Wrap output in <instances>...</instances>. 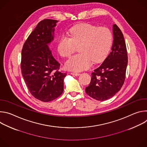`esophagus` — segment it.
<instances>
[{
	"instance_id": "34e87169",
	"label": "esophagus",
	"mask_w": 147,
	"mask_h": 147,
	"mask_svg": "<svg viewBox=\"0 0 147 147\" xmlns=\"http://www.w3.org/2000/svg\"><path fill=\"white\" fill-rule=\"evenodd\" d=\"M71 74H72L73 76H78L80 75V74L78 73H71Z\"/></svg>"
}]
</instances>
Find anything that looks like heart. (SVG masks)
I'll list each match as a JSON object with an SVG mask.
<instances>
[{
    "label": "heart",
    "mask_w": 147,
    "mask_h": 147,
    "mask_svg": "<svg viewBox=\"0 0 147 147\" xmlns=\"http://www.w3.org/2000/svg\"><path fill=\"white\" fill-rule=\"evenodd\" d=\"M113 42L112 31L107 27H98L90 24L77 25L70 30V36L63 35L60 38L57 49L60 55L70 57L80 45V53L71 57L66 62L67 69L81 71L88 69L92 60L98 63L106 57Z\"/></svg>",
    "instance_id": "b5f03b06"
}]
</instances>
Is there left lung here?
<instances>
[{"instance_id":"left-lung-1","label":"left lung","mask_w":147,"mask_h":147,"mask_svg":"<svg viewBox=\"0 0 147 147\" xmlns=\"http://www.w3.org/2000/svg\"><path fill=\"white\" fill-rule=\"evenodd\" d=\"M113 42L112 51L102 65L92 73L86 93L98 100L113 96L122 87L125 77L128 57L122 32L116 24L113 26Z\"/></svg>"}]
</instances>
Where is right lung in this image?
<instances>
[{
    "instance_id": "right-lung-1",
    "label": "right lung",
    "mask_w": 147,
    "mask_h": 147,
    "mask_svg": "<svg viewBox=\"0 0 147 147\" xmlns=\"http://www.w3.org/2000/svg\"><path fill=\"white\" fill-rule=\"evenodd\" d=\"M57 20L40 22L25 42L22 52L21 69L32 95L42 102H49L63 91L66 73L59 71L60 63L48 46L54 39Z\"/></svg>"
}]
</instances>
